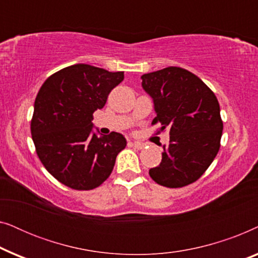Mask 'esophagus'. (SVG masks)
I'll return each instance as SVG.
<instances>
[{"label": "esophagus", "instance_id": "34e87169", "mask_svg": "<svg viewBox=\"0 0 258 258\" xmlns=\"http://www.w3.org/2000/svg\"><path fill=\"white\" fill-rule=\"evenodd\" d=\"M129 146H132L134 148H136V149H143L144 148V143H141V142H129Z\"/></svg>", "mask_w": 258, "mask_h": 258}]
</instances>
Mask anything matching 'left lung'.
<instances>
[{
	"instance_id": "1",
	"label": "left lung",
	"mask_w": 258,
	"mask_h": 258,
	"mask_svg": "<svg viewBox=\"0 0 258 258\" xmlns=\"http://www.w3.org/2000/svg\"><path fill=\"white\" fill-rule=\"evenodd\" d=\"M143 89L154 101L161 130L170 129L162 161L149 170L157 184L182 188L202 176L220 150L223 122L213 90L200 77L179 67L144 74Z\"/></svg>"
}]
</instances>
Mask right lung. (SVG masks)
I'll return each instance as SVG.
<instances>
[{"instance_id":"1","label":"right lung","mask_w":258,"mask_h":258,"mask_svg":"<svg viewBox=\"0 0 258 258\" xmlns=\"http://www.w3.org/2000/svg\"><path fill=\"white\" fill-rule=\"evenodd\" d=\"M124 79L89 64H74L49 76L34 104L30 123L37 156L62 184L75 190L100 186L126 146L123 135L93 133V114Z\"/></svg>"}]
</instances>
